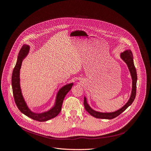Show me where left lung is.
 I'll return each mask as SVG.
<instances>
[{
    "instance_id": "obj_1",
    "label": "left lung",
    "mask_w": 151,
    "mask_h": 151,
    "mask_svg": "<svg viewBox=\"0 0 151 151\" xmlns=\"http://www.w3.org/2000/svg\"><path fill=\"white\" fill-rule=\"evenodd\" d=\"M121 59L126 63L127 65V67L129 69L130 72V75L132 79V89L129 101L127 102V104L122 106L121 109H118L114 112L112 113H101L92 109L89 104L87 102V100L86 97L84 98V105L86 110L88 111L91 116H93L94 117H96L98 119H112L121 114L122 112L127 108L129 106L132 105L133 101H134V99L136 97V92H137V70L135 67L133 63V54L130 50H127L123 52L121 54Z\"/></svg>"
}]
</instances>
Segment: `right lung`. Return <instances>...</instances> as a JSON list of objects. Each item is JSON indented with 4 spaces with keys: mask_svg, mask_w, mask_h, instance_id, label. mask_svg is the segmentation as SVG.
Segmentation results:
<instances>
[{
    "mask_svg": "<svg viewBox=\"0 0 151 151\" xmlns=\"http://www.w3.org/2000/svg\"><path fill=\"white\" fill-rule=\"evenodd\" d=\"M30 47L29 45H24L18 54L17 62L13 69L12 77V85L13 97L15 104L21 113L34 120L39 122H45L56 117L60 112L63 99H64L67 93L72 88L73 83H72L66 84L64 86H63L60 89H59L57 93L55 105L51 109L42 113H36L32 111L27 106L22 95L19 78V72L22 62L23 59L27 56Z\"/></svg>",
    "mask_w": 151,
    "mask_h": 151,
    "instance_id": "add662e5",
    "label": "right lung"
}]
</instances>
